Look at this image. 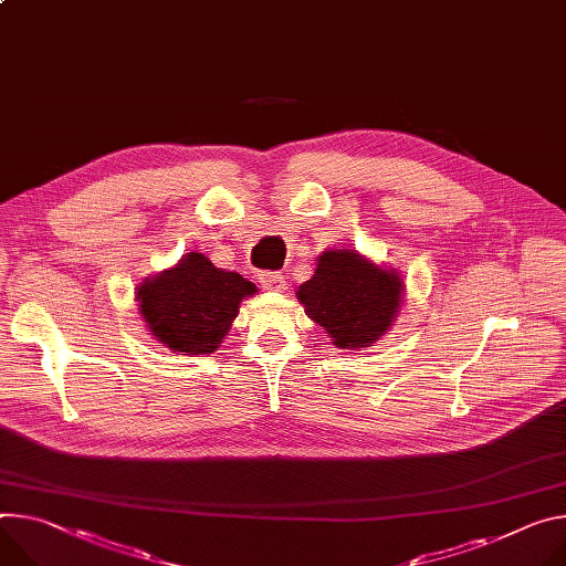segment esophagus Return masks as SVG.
Returning <instances> with one entry per match:
<instances>
[{"label":"esophagus","mask_w":566,"mask_h":566,"mask_svg":"<svg viewBox=\"0 0 566 566\" xmlns=\"http://www.w3.org/2000/svg\"><path fill=\"white\" fill-rule=\"evenodd\" d=\"M260 284L264 291H273V293H280L286 289V280L280 273H260Z\"/></svg>","instance_id":"34e87169"}]
</instances>
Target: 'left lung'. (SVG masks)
Here are the masks:
<instances>
[{"label":"left lung","instance_id":"left-lung-1","mask_svg":"<svg viewBox=\"0 0 566 566\" xmlns=\"http://www.w3.org/2000/svg\"><path fill=\"white\" fill-rule=\"evenodd\" d=\"M295 297L338 349H364L395 325L403 280L354 248H329L318 254L314 277L300 284Z\"/></svg>","mask_w":566,"mask_h":566}]
</instances>
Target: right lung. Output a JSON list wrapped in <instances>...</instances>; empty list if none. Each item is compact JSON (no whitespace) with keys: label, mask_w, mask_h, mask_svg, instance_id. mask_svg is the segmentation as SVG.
I'll return each instance as SVG.
<instances>
[{"label":"right lung","mask_w":566,"mask_h":566,"mask_svg":"<svg viewBox=\"0 0 566 566\" xmlns=\"http://www.w3.org/2000/svg\"><path fill=\"white\" fill-rule=\"evenodd\" d=\"M256 286L234 271L217 269L202 252L146 277L135 302L150 336L174 354H212L228 336L239 304Z\"/></svg>","instance_id":"right-lung-1"}]
</instances>
